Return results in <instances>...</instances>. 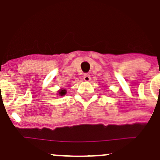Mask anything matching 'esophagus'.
<instances>
[{"label":"esophagus","instance_id":"34e87169","mask_svg":"<svg viewBox=\"0 0 160 160\" xmlns=\"http://www.w3.org/2000/svg\"><path fill=\"white\" fill-rule=\"evenodd\" d=\"M83 80H85V81H89V80H91V78L90 76H89V74H85L83 75Z\"/></svg>","mask_w":160,"mask_h":160}]
</instances>
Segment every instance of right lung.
Segmentation results:
<instances>
[{
	"instance_id": "obj_1",
	"label": "right lung",
	"mask_w": 160,
	"mask_h": 160,
	"mask_svg": "<svg viewBox=\"0 0 160 160\" xmlns=\"http://www.w3.org/2000/svg\"><path fill=\"white\" fill-rule=\"evenodd\" d=\"M65 94H66V90H65V89H61V90L59 91V95H65Z\"/></svg>"
}]
</instances>
